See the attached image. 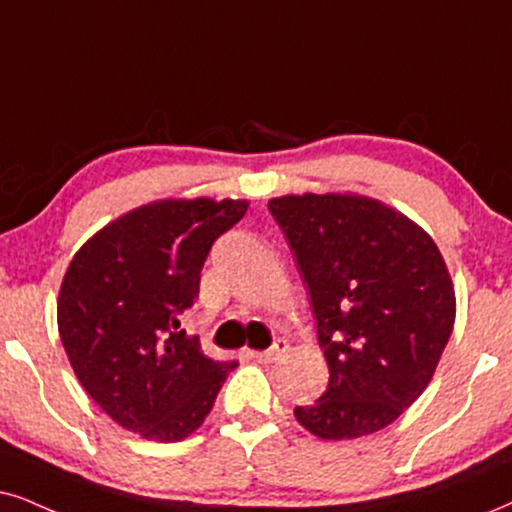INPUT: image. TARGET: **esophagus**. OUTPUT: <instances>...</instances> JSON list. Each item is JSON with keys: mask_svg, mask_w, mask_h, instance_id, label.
Here are the masks:
<instances>
[{"mask_svg": "<svg viewBox=\"0 0 512 512\" xmlns=\"http://www.w3.org/2000/svg\"><path fill=\"white\" fill-rule=\"evenodd\" d=\"M286 349H288L286 340H276L269 349H262V352H250V357L255 361H260V364H271V361L281 359L283 354H286Z\"/></svg>", "mask_w": 512, "mask_h": 512, "instance_id": "esophagus-1", "label": "esophagus"}]
</instances>
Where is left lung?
<instances>
[{
	"label": "left lung",
	"instance_id": "1",
	"mask_svg": "<svg viewBox=\"0 0 512 512\" xmlns=\"http://www.w3.org/2000/svg\"><path fill=\"white\" fill-rule=\"evenodd\" d=\"M307 283L328 361L326 392L295 406L321 439L383 430L430 383L456 297L437 245L420 226L361 196H283L269 203Z\"/></svg>",
	"mask_w": 512,
	"mask_h": 512
}]
</instances>
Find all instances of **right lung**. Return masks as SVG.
<instances>
[{"label": "right lung", "mask_w": 512, "mask_h": 512, "mask_svg": "<svg viewBox=\"0 0 512 512\" xmlns=\"http://www.w3.org/2000/svg\"><path fill=\"white\" fill-rule=\"evenodd\" d=\"M245 210V200H160L108 224L70 262L58 333L84 390L122 428L189 437L238 366L205 357L179 316L198 300L212 245Z\"/></svg>", "instance_id": "obj_1"}]
</instances>
